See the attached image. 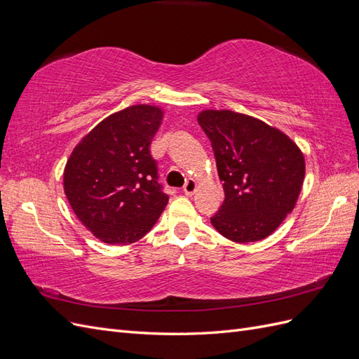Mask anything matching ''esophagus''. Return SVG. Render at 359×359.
Here are the masks:
<instances>
[{
	"label": "esophagus",
	"instance_id": "1",
	"mask_svg": "<svg viewBox=\"0 0 359 359\" xmlns=\"http://www.w3.org/2000/svg\"><path fill=\"white\" fill-rule=\"evenodd\" d=\"M196 187H198V182L194 181L193 178H190L186 182V186H184V193H186V196H191V194L196 191Z\"/></svg>",
	"mask_w": 359,
	"mask_h": 359
}]
</instances>
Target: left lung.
Segmentation results:
<instances>
[{
	"mask_svg": "<svg viewBox=\"0 0 359 359\" xmlns=\"http://www.w3.org/2000/svg\"><path fill=\"white\" fill-rule=\"evenodd\" d=\"M198 123L224 190L211 224L233 243L264 240L295 208L306 175L302 151L281 130L245 114L205 109Z\"/></svg>",
	"mask_w": 359,
	"mask_h": 359,
	"instance_id": "left-lung-1",
	"label": "left lung"
}]
</instances>
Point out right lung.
I'll use <instances>...</instances> for the list:
<instances>
[{"label": "right lung", "mask_w": 359, "mask_h": 359, "mask_svg": "<svg viewBox=\"0 0 359 359\" xmlns=\"http://www.w3.org/2000/svg\"><path fill=\"white\" fill-rule=\"evenodd\" d=\"M161 107L133 104L97 124L64 168V193L81 223L106 244H132L156 224L169 196L149 145Z\"/></svg>", "instance_id": "1"}]
</instances>
